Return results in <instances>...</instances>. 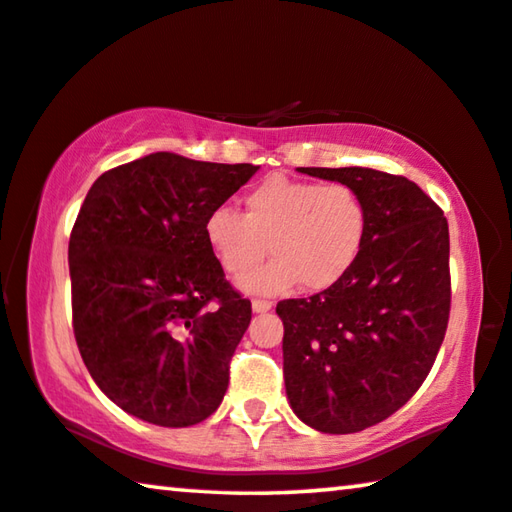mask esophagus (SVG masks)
I'll list each match as a JSON object with an SVG mask.
<instances>
[{"mask_svg":"<svg viewBox=\"0 0 512 512\" xmlns=\"http://www.w3.org/2000/svg\"><path fill=\"white\" fill-rule=\"evenodd\" d=\"M273 307L271 300H253V312L255 314H262V312H269Z\"/></svg>","mask_w":512,"mask_h":512,"instance_id":"34e87169","label":"esophagus"}]
</instances>
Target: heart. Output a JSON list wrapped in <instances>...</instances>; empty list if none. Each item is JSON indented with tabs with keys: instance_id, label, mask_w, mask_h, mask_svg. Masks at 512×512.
Returning <instances> with one entry per match:
<instances>
[{
	"instance_id": "heart-1",
	"label": "heart",
	"mask_w": 512,
	"mask_h": 512,
	"mask_svg": "<svg viewBox=\"0 0 512 512\" xmlns=\"http://www.w3.org/2000/svg\"><path fill=\"white\" fill-rule=\"evenodd\" d=\"M202 237L218 266L239 280L265 250L272 262L241 280L248 294H282L294 285L323 291L337 285L358 262L367 237V205L353 186L316 184L271 175L243 198V216L214 207Z\"/></svg>"
}]
</instances>
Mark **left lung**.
Returning a JSON list of instances; mask_svg holds the SVG:
<instances>
[{"label":"left lung","mask_w":512,"mask_h":512,"mask_svg":"<svg viewBox=\"0 0 512 512\" xmlns=\"http://www.w3.org/2000/svg\"><path fill=\"white\" fill-rule=\"evenodd\" d=\"M298 170L353 186L367 205V237L337 285L275 307L287 399L314 431L358 433L410 401L444 342L449 223L408 177L360 166Z\"/></svg>","instance_id":"8db88e82"}]
</instances>
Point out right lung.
Returning <instances> with one entry per match:
<instances>
[{"label": "right lung", "instance_id": "add662e5", "mask_svg": "<svg viewBox=\"0 0 512 512\" xmlns=\"http://www.w3.org/2000/svg\"><path fill=\"white\" fill-rule=\"evenodd\" d=\"M259 166L152 152L100 175L70 234L72 328L95 385L148 424H200L221 405L246 332L202 223Z\"/></svg>", "mask_w": 512, "mask_h": 512}]
</instances>
